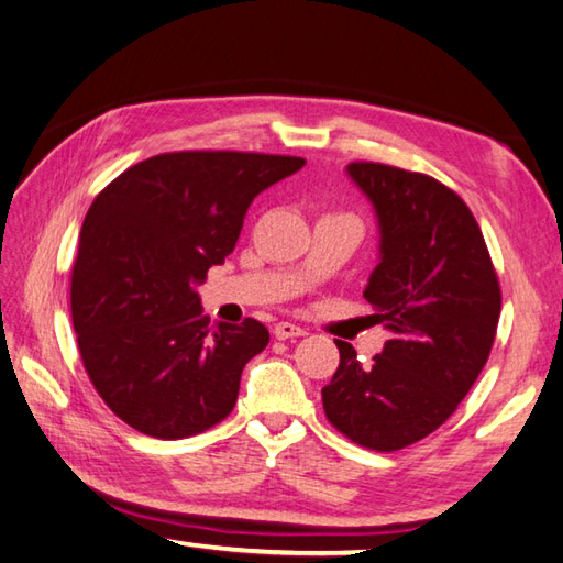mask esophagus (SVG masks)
I'll return each mask as SVG.
<instances>
[{"label": "esophagus", "instance_id": "obj_1", "mask_svg": "<svg viewBox=\"0 0 563 563\" xmlns=\"http://www.w3.org/2000/svg\"><path fill=\"white\" fill-rule=\"evenodd\" d=\"M275 340H295V336H305V330L292 322H278L273 327Z\"/></svg>", "mask_w": 563, "mask_h": 563}]
</instances>
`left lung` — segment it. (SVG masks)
Masks as SVG:
<instances>
[{
    "instance_id": "1",
    "label": "left lung",
    "mask_w": 563,
    "mask_h": 563,
    "mask_svg": "<svg viewBox=\"0 0 563 563\" xmlns=\"http://www.w3.org/2000/svg\"><path fill=\"white\" fill-rule=\"evenodd\" d=\"M379 217L382 261L364 298L391 332L372 364L336 342L340 366L322 388L324 416L352 443L394 453L453 416L487 364L503 292L473 211L433 177L352 162Z\"/></svg>"
}]
</instances>
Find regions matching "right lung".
<instances>
[{"label": "right lung", "instance_id": "1", "mask_svg": "<svg viewBox=\"0 0 563 563\" xmlns=\"http://www.w3.org/2000/svg\"><path fill=\"white\" fill-rule=\"evenodd\" d=\"M302 157L165 152L98 194L80 229L70 314L98 396L135 431L179 441L209 431L239 398L265 324H209L197 288L236 249L251 201Z\"/></svg>", "mask_w": 563, "mask_h": 563}]
</instances>
